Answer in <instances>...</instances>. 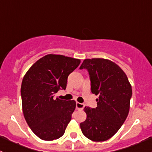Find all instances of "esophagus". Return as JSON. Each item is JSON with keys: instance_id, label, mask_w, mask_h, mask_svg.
Returning a JSON list of instances; mask_svg holds the SVG:
<instances>
[{"instance_id": "34e87169", "label": "esophagus", "mask_w": 152, "mask_h": 152, "mask_svg": "<svg viewBox=\"0 0 152 152\" xmlns=\"http://www.w3.org/2000/svg\"><path fill=\"white\" fill-rule=\"evenodd\" d=\"M84 107H85V105H84L83 104H81V103H79V102H76V109H77V110H82V109L84 108Z\"/></svg>"}]
</instances>
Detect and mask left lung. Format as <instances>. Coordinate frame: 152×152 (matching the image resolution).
Returning a JSON list of instances; mask_svg holds the SVG:
<instances>
[{
  "label": "left lung",
  "instance_id": "left-lung-1",
  "mask_svg": "<svg viewBox=\"0 0 152 152\" xmlns=\"http://www.w3.org/2000/svg\"><path fill=\"white\" fill-rule=\"evenodd\" d=\"M79 68L88 70L91 92L99 96L97 107L84 108L87 118L80 124L81 129L93 141H105L118 131L128 116L132 86L124 70L109 59H85Z\"/></svg>",
  "mask_w": 152,
  "mask_h": 152
}]
</instances>
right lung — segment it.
<instances>
[{"instance_id":"right-lung-1","label":"right lung","mask_w":152,"mask_h":152,"mask_svg":"<svg viewBox=\"0 0 152 152\" xmlns=\"http://www.w3.org/2000/svg\"><path fill=\"white\" fill-rule=\"evenodd\" d=\"M79 59L48 54L37 61L24 76L21 85L23 115L34 133L43 140L62 137L76 108V102L54 99L65 90L67 77L80 64Z\"/></svg>"}]
</instances>
